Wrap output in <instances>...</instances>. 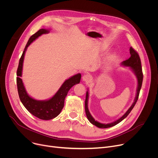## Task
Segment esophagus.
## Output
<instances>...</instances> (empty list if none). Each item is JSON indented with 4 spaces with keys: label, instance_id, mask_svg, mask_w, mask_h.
Listing matches in <instances>:
<instances>
[{
    "label": "esophagus",
    "instance_id": "obj_1",
    "mask_svg": "<svg viewBox=\"0 0 158 158\" xmlns=\"http://www.w3.org/2000/svg\"><path fill=\"white\" fill-rule=\"evenodd\" d=\"M82 81L88 83V82L92 81V76H91L89 74H85L84 76H82Z\"/></svg>",
    "mask_w": 158,
    "mask_h": 158
}]
</instances>
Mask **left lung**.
Instances as JSON below:
<instances>
[{
  "instance_id": "8db88e82",
  "label": "left lung",
  "mask_w": 158,
  "mask_h": 158,
  "mask_svg": "<svg viewBox=\"0 0 158 158\" xmlns=\"http://www.w3.org/2000/svg\"><path fill=\"white\" fill-rule=\"evenodd\" d=\"M130 54L131 56L129 58L128 60L123 61L122 63V65L129 66L130 67L131 69L135 73L136 76L138 79V88H137V92H136V96L135 97V101L132 103L131 106L129 107V109L126 111V113L124 114L122 117H120L118 120H116L112 123H107V124H104L99 123L97 121H95V119L92 117V116L89 113V111L88 110V92L87 91L86 92V99H85V111H86V117L88 119V120L90 122V123H92L93 125H95V126L99 127V128H108L113 127L115 125H117L118 123L122 122L124 118H126L128 114L130 113L131 110L133 109L134 106H135L139 94V91L141 89V88H142V82H143V75L142 72V64H141V60H140V57L138 54V52L135 51V50L132 48V47H130Z\"/></svg>"
}]
</instances>
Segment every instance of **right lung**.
Segmentation results:
<instances>
[{
	"instance_id": "1",
	"label": "right lung",
	"mask_w": 158,
	"mask_h": 158,
	"mask_svg": "<svg viewBox=\"0 0 158 158\" xmlns=\"http://www.w3.org/2000/svg\"><path fill=\"white\" fill-rule=\"evenodd\" d=\"M49 31L47 29H41L30 37L20 59L17 72H16V76H17L16 84H17L19 95L22 103L32 115L44 120L54 118L61 113L64 106L65 97L67 95L69 91L73 86L79 83L81 78V73H77L66 80L56 94L47 101H37L29 96L24 87L22 80L20 78V77H22L25 52L27 48L33 41L41 35L46 34Z\"/></svg>"
}]
</instances>
